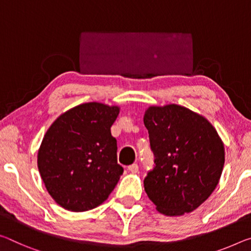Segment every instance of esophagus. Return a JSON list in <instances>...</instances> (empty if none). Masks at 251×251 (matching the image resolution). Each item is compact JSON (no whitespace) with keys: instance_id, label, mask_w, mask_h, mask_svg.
Listing matches in <instances>:
<instances>
[{"instance_id":"obj_1","label":"esophagus","mask_w":251,"mask_h":251,"mask_svg":"<svg viewBox=\"0 0 251 251\" xmlns=\"http://www.w3.org/2000/svg\"><path fill=\"white\" fill-rule=\"evenodd\" d=\"M128 171L130 173H137L138 172V165L137 164H132L128 166Z\"/></svg>"}]
</instances>
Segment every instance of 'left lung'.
I'll return each mask as SVG.
<instances>
[{"label":"left lung","instance_id":"left-lung-1","mask_svg":"<svg viewBox=\"0 0 251 251\" xmlns=\"http://www.w3.org/2000/svg\"><path fill=\"white\" fill-rule=\"evenodd\" d=\"M155 166L144 178L147 197L165 216L192 212L217 188L225 147L208 119L176 104L145 111Z\"/></svg>","mask_w":251,"mask_h":251}]
</instances>
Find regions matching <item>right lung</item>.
Masks as SVG:
<instances>
[{
  "label": "right lung",
  "instance_id": "right-lung-1",
  "mask_svg": "<svg viewBox=\"0 0 251 251\" xmlns=\"http://www.w3.org/2000/svg\"><path fill=\"white\" fill-rule=\"evenodd\" d=\"M119 107L86 102L60 115L38 152V168L59 205L82 212L107 200L124 169L117 163V141L110 127Z\"/></svg>",
  "mask_w": 251,
  "mask_h": 251
}]
</instances>
